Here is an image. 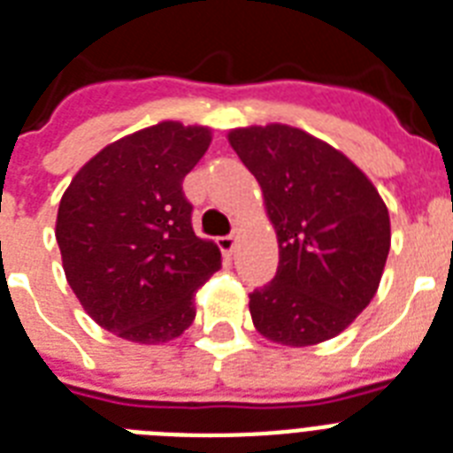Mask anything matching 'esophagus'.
Listing matches in <instances>:
<instances>
[{
  "mask_svg": "<svg viewBox=\"0 0 453 453\" xmlns=\"http://www.w3.org/2000/svg\"><path fill=\"white\" fill-rule=\"evenodd\" d=\"M219 247L226 256H233L234 249H237V234H227V237H220Z\"/></svg>",
  "mask_w": 453,
  "mask_h": 453,
  "instance_id": "esophagus-1",
  "label": "esophagus"
}]
</instances>
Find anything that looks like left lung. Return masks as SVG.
<instances>
[{
	"mask_svg": "<svg viewBox=\"0 0 453 453\" xmlns=\"http://www.w3.org/2000/svg\"><path fill=\"white\" fill-rule=\"evenodd\" d=\"M261 185L280 265L249 296L256 331L305 348L338 336L379 291L390 216L365 171L341 150L289 124L227 131Z\"/></svg>",
	"mask_w": 453,
	"mask_h": 453,
	"instance_id": "left-lung-1",
	"label": "left lung"
}]
</instances>
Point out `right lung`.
<instances>
[{"instance_id": "right-lung-1", "label": "right lung", "mask_w": 453, "mask_h": 453, "mask_svg": "<svg viewBox=\"0 0 453 453\" xmlns=\"http://www.w3.org/2000/svg\"><path fill=\"white\" fill-rule=\"evenodd\" d=\"M211 129L159 122L94 155L56 216L65 280L98 326L124 341L169 343L195 319V294L220 268V249L195 234L183 178Z\"/></svg>"}]
</instances>
